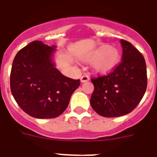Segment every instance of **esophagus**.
Returning <instances> with one entry per match:
<instances>
[{
	"mask_svg": "<svg viewBox=\"0 0 157 157\" xmlns=\"http://www.w3.org/2000/svg\"><path fill=\"white\" fill-rule=\"evenodd\" d=\"M90 80V77H89L87 75H84L81 77V82H87Z\"/></svg>",
	"mask_w": 157,
	"mask_h": 157,
	"instance_id": "obj_1",
	"label": "esophagus"
}]
</instances>
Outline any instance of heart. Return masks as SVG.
<instances>
[{"instance_id": "1", "label": "heart", "mask_w": 157, "mask_h": 157, "mask_svg": "<svg viewBox=\"0 0 157 157\" xmlns=\"http://www.w3.org/2000/svg\"><path fill=\"white\" fill-rule=\"evenodd\" d=\"M88 61H93V67L96 72L107 74L117 67L121 61L118 49L110 45H103L87 57Z\"/></svg>"}]
</instances>
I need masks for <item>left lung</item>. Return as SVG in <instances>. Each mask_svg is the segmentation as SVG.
Segmentation results:
<instances>
[{
	"mask_svg": "<svg viewBox=\"0 0 157 157\" xmlns=\"http://www.w3.org/2000/svg\"><path fill=\"white\" fill-rule=\"evenodd\" d=\"M121 61L113 71L92 78L90 103L100 116L115 117L134 110L146 93L147 71L144 57L131 43L121 40Z\"/></svg>",
	"mask_w": 157,
	"mask_h": 157,
	"instance_id": "8db88e82",
	"label": "left lung"
}]
</instances>
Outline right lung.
Masks as SVG:
<instances>
[{
	"mask_svg": "<svg viewBox=\"0 0 157 157\" xmlns=\"http://www.w3.org/2000/svg\"><path fill=\"white\" fill-rule=\"evenodd\" d=\"M54 46L33 41L17 53L11 67L10 87L18 105L36 118H54L68 106L79 79L63 75L52 62Z\"/></svg>",
	"mask_w": 157,
	"mask_h": 157,
	"instance_id": "1",
	"label": "right lung"
}]
</instances>
